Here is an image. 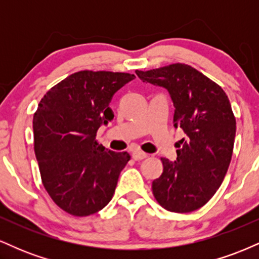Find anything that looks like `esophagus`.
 Returning a JSON list of instances; mask_svg holds the SVG:
<instances>
[{
	"mask_svg": "<svg viewBox=\"0 0 259 259\" xmlns=\"http://www.w3.org/2000/svg\"><path fill=\"white\" fill-rule=\"evenodd\" d=\"M148 156L147 153L142 152V151H139V150H135L133 152V158L135 160H141V159H145L146 157Z\"/></svg>",
	"mask_w": 259,
	"mask_h": 259,
	"instance_id": "esophagus-1",
	"label": "esophagus"
}]
</instances>
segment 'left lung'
I'll return each mask as SVG.
<instances>
[{
	"label": "left lung",
	"instance_id": "obj_1",
	"mask_svg": "<svg viewBox=\"0 0 259 259\" xmlns=\"http://www.w3.org/2000/svg\"><path fill=\"white\" fill-rule=\"evenodd\" d=\"M136 75L167 89L175 107L174 126L186 135L177 145V160L162 158L163 173L152 183L154 198L169 212H194L222 185L233 156L236 120L227 94L183 63L136 70Z\"/></svg>",
	"mask_w": 259,
	"mask_h": 259
}]
</instances>
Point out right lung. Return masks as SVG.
Instances as JSON below:
<instances>
[{
  "mask_svg": "<svg viewBox=\"0 0 259 259\" xmlns=\"http://www.w3.org/2000/svg\"><path fill=\"white\" fill-rule=\"evenodd\" d=\"M134 74L81 70L41 99L32 119L34 150L41 180L64 212L86 217L108 204L130 156L108 151L97 130L114 118L113 95Z\"/></svg>",
  "mask_w": 259,
  "mask_h": 259,
  "instance_id": "right-lung-1",
  "label": "right lung"
}]
</instances>
